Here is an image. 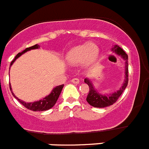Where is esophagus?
Returning a JSON list of instances; mask_svg holds the SVG:
<instances>
[{
  "label": "esophagus",
  "instance_id": "1",
  "mask_svg": "<svg viewBox=\"0 0 149 149\" xmlns=\"http://www.w3.org/2000/svg\"><path fill=\"white\" fill-rule=\"evenodd\" d=\"M72 82L74 83V84H78L80 81H79L78 78H73L72 80Z\"/></svg>",
  "mask_w": 149,
  "mask_h": 149
}]
</instances>
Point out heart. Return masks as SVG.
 Returning a JSON list of instances; mask_svg holds the SVG:
<instances>
[{
	"mask_svg": "<svg viewBox=\"0 0 149 149\" xmlns=\"http://www.w3.org/2000/svg\"><path fill=\"white\" fill-rule=\"evenodd\" d=\"M98 54L97 46L93 44H84L72 48L66 54V60L69 64H78L85 60L92 62L95 60Z\"/></svg>",
	"mask_w": 149,
	"mask_h": 149,
	"instance_id": "obj_1",
	"label": "heart"
}]
</instances>
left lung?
Segmentation results:
<instances>
[{
  "label": "left lung",
  "instance_id": "8db88e82",
  "mask_svg": "<svg viewBox=\"0 0 149 149\" xmlns=\"http://www.w3.org/2000/svg\"><path fill=\"white\" fill-rule=\"evenodd\" d=\"M112 51L122 56V58L125 60V80L123 84V86L119 91H117L116 93H113L111 95H101L97 93V91L94 89L90 81L88 80L87 78L85 79L84 82L87 84L89 87V93L86 97V101L91 106L94 107L101 108V107H106L113 104L114 103L116 102L118 98L120 97V95L127 86V83H128V63H127L128 57H127V54L123 51V49H122L118 45L114 46V48H112Z\"/></svg>",
  "mask_w": 149,
  "mask_h": 149
}]
</instances>
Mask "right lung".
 Masks as SVG:
<instances>
[{
	"mask_svg": "<svg viewBox=\"0 0 149 149\" xmlns=\"http://www.w3.org/2000/svg\"><path fill=\"white\" fill-rule=\"evenodd\" d=\"M39 48V45H35L33 46H31V47L27 48L24 51H23L22 52H21V53H18V54L15 56V58L13 59V61L11 62L10 65H12V64L14 63V61H15L18 57H19L21 55L23 54L24 53H25V52H27V51H30V50L31 49H36V48ZM63 86H64L63 84H62V85H60V86H56V87L52 90L51 94L48 95V96H46L45 98H44L42 100H39V101H36V102H33V103H26V102H24V101H22V100L18 99V98H16V96L13 94V92H12V94H13V95L14 96L16 99H18V101H19V102H20L24 107H25L26 108H27L28 110H33V111H45V110H49V109H51V107H53L54 106L56 101H57V99H58L59 96H60V93H61V91L62 89H63ZM10 90L12 91L10 85Z\"/></svg>",
	"mask_w": 149,
	"mask_h": 149,
	"instance_id": "add662e5",
	"label": "right lung"
}]
</instances>
